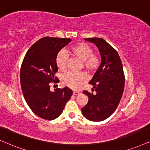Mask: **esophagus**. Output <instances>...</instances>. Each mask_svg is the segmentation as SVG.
<instances>
[{"mask_svg":"<svg viewBox=\"0 0 150 150\" xmlns=\"http://www.w3.org/2000/svg\"><path fill=\"white\" fill-rule=\"evenodd\" d=\"M79 94V91H73V95H75V96H77V95Z\"/></svg>","mask_w":150,"mask_h":150,"instance_id":"1","label":"esophagus"}]
</instances>
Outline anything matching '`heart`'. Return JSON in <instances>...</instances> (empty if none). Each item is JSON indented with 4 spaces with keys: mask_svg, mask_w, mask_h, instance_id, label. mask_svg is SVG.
Here are the masks:
<instances>
[{
    "mask_svg": "<svg viewBox=\"0 0 150 150\" xmlns=\"http://www.w3.org/2000/svg\"><path fill=\"white\" fill-rule=\"evenodd\" d=\"M74 57L83 62V66L87 71L93 72L98 69L100 64V57L93 54V49L86 43H79L70 50ZM68 56L64 50L59 52L56 57V64L61 71L67 69ZM87 80V77L83 73H68L62 77L63 85L72 89H78Z\"/></svg>",
    "mask_w": 150,
    "mask_h": 150,
    "instance_id": "1",
    "label": "heart"
}]
</instances>
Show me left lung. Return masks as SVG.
<instances>
[{
    "mask_svg": "<svg viewBox=\"0 0 150 150\" xmlns=\"http://www.w3.org/2000/svg\"><path fill=\"white\" fill-rule=\"evenodd\" d=\"M85 41L96 44L100 51L101 63L89 84L92 91L83 93L88 101L81 109V113L89 120L99 122L109 117L114 112L122 96L125 75L122 62L117 51L101 38H88Z\"/></svg>",
    "mask_w": 150,
    "mask_h": 150,
    "instance_id": "1",
    "label": "left lung"
}]
</instances>
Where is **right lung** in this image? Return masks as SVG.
Instances as JSON below:
<instances>
[{
    "mask_svg": "<svg viewBox=\"0 0 150 150\" xmlns=\"http://www.w3.org/2000/svg\"><path fill=\"white\" fill-rule=\"evenodd\" d=\"M71 41L67 38L39 39L26 52L21 67V86L25 100L36 115L45 120L59 116L73 94L68 87L54 91L50 89V82L59 81L54 77L58 71L57 55Z\"/></svg>",
    "mask_w": 150,
    "mask_h": 150,
    "instance_id": "obj_1",
    "label": "right lung"
}]
</instances>
